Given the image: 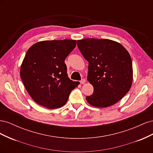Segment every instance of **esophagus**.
<instances>
[{"label": "esophagus", "mask_w": 153, "mask_h": 153, "mask_svg": "<svg viewBox=\"0 0 153 153\" xmlns=\"http://www.w3.org/2000/svg\"><path fill=\"white\" fill-rule=\"evenodd\" d=\"M85 82H86V80H85V79H84V78H83V79H82V80H80V84H85Z\"/></svg>", "instance_id": "obj_1"}]
</instances>
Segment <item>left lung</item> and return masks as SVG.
<instances>
[{
	"label": "left lung",
	"mask_w": 153,
	"mask_h": 153,
	"mask_svg": "<svg viewBox=\"0 0 153 153\" xmlns=\"http://www.w3.org/2000/svg\"><path fill=\"white\" fill-rule=\"evenodd\" d=\"M77 46L89 62L87 80L94 87L93 94L86 97L87 102L99 108L117 103L133 81L132 61L126 49L106 39L78 40Z\"/></svg>",
	"instance_id": "left-lung-1"
}]
</instances>
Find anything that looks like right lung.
<instances>
[{
  "instance_id": "right-lung-1",
  "label": "right lung",
  "mask_w": 153,
  "mask_h": 153,
  "mask_svg": "<svg viewBox=\"0 0 153 153\" xmlns=\"http://www.w3.org/2000/svg\"><path fill=\"white\" fill-rule=\"evenodd\" d=\"M76 40L43 41L27 50L20 68L26 90L35 102L49 109L66 104L80 82L68 76L64 60L75 48Z\"/></svg>"
}]
</instances>
